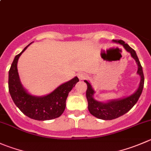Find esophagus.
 Here are the masks:
<instances>
[{
	"mask_svg": "<svg viewBox=\"0 0 151 151\" xmlns=\"http://www.w3.org/2000/svg\"><path fill=\"white\" fill-rule=\"evenodd\" d=\"M78 77L80 80H85V79L87 77V75H86V74H85V73H80V74H78Z\"/></svg>",
	"mask_w": 151,
	"mask_h": 151,
	"instance_id": "34e87169",
	"label": "esophagus"
}]
</instances>
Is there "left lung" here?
Instances as JSON below:
<instances>
[{
    "mask_svg": "<svg viewBox=\"0 0 151 151\" xmlns=\"http://www.w3.org/2000/svg\"><path fill=\"white\" fill-rule=\"evenodd\" d=\"M114 41L122 44L124 46V48L128 52L131 53L132 58L135 60L137 65H138L137 73L141 77V81H140L139 88L131 96L127 98H124V99L113 100L111 102H106V103H103V102H98L93 99V95L94 93V91L91 88L90 83L87 80H85L88 86L87 90H86V98H87L88 104L89 112L95 117L98 118V119H104V120H111V119H116V118L122 116L123 114H126L128 111H129L137 102L142 92L143 87H144L145 78L144 74H143L142 67L140 64L136 52L132 48L130 47L127 43H125L123 40H114Z\"/></svg>",
    "mask_w": 151,
    "mask_h": 151,
    "instance_id": "1",
    "label": "left lung"
}]
</instances>
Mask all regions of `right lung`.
<instances>
[{
  "label": "right lung",
  "mask_w": 151,
  "mask_h": 151,
  "mask_svg": "<svg viewBox=\"0 0 151 151\" xmlns=\"http://www.w3.org/2000/svg\"><path fill=\"white\" fill-rule=\"evenodd\" d=\"M29 45L16 55L12 63L9 71V91L16 106L26 116L40 121L55 119L63 113L68 93L79 81V79L75 77L45 96L37 97L28 93L20 83L17 63L21 54Z\"/></svg>",
  "instance_id": "1"
}]
</instances>
